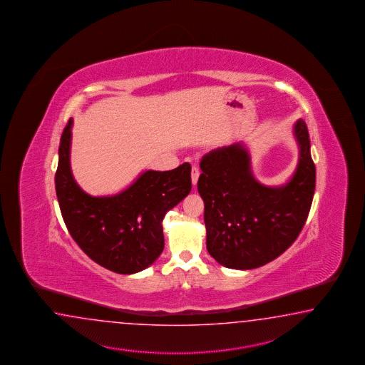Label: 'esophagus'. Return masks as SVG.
<instances>
[{"label":"esophagus","instance_id":"34e87169","mask_svg":"<svg viewBox=\"0 0 365 365\" xmlns=\"http://www.w3.org/2000/svg\"><path fill=\"white\" fill-rule=\"evenodd\" d=\"M199 175H200L199 168H197V166H192V169H191V182H192L194 186H196V183H197Z\"/></svg>","mask_w":365,"mask_h":365}]
</instances>
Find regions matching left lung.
I'll list each match as a JSON object with an SVG mask.
<instances>
[{
  "label": "left lung",
  "instance_id": "obj_1",
  "mask_svg": "<svg viewBox=\"0 0 365 365\" xmlns=\"http://www.w3.org/2000/svg\"><path fill=\"white\" fill-rule=\"evenodd\" d=\"M293 133L300 157L293 177L283 186H264L254 178L250 154L242 143L202 155L197 191L204 202L207 249L224 267L264 266L282 255L305 225L316 188V166L302 119Z\"/></svg>",
  "mask_w": 365,
  "mask_h": 365
}]
</instances>
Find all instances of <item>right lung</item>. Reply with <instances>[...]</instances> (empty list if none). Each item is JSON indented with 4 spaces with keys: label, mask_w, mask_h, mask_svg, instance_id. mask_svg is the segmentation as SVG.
<instances>
[{
    "label": "right lung",
    "mask_w": 365,
    "mask_h": 365,
    "mask_svg": "<svg viewBox=\"0 0 365 365\" xmlns=\"http://www.w3.org/2000/svg\"><path fill=\"white\" fill-rule=\"evenodd\" d=\"M72 125L58 146L55 185L65 225L90 259L116 274L149 267L163 250V220L191 191V165L169 171L146 170L128 188L113 196H91L71 170Z\"/></svg>",
    "instance_id": "1"
}]
</instances>
